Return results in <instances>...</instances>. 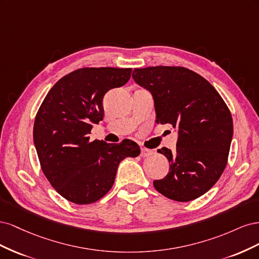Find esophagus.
Masks as SVG:
<instances>
[{
  "label": "esophagus",
  "instance_id": "1",
  "mask_svg": "<svg viewBox=\"0 0 259 259\" xmlns=\"http://www.w3.org/2000/svg\"><path fill=\"white\" fill-rule=\"evenodd\" d=\"M152 153H153V151L150 150V149H147V148H142V150H140V155H142L143 158L151 155Z\"/></svg>",
  "mask_w": 259,
  "mask_h": 259
}]
</instances>
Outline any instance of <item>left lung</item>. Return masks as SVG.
I'll list each match as a JSON object with an SVG mask.
<instances>
[{
    "instance_id": "1",
    "label": "left lung",
    "mask_w": 259,
    "mask_h": 259,
    "mask_svg": "<svg viewBox=\"0 0 259 259\" xmlns=\"http://www.w3.org/2000/svg\"><path fill=\"white\" fill-rule=\"evenodd\" d=\"M133 79L152 94L156 123L178 130L175 151L158 152L169 171L153 186L178 202L197 199L213 187L228 162L233 122L228 106L204 77L184 67L134 69Z\"/></svg>"
}]
</instances>
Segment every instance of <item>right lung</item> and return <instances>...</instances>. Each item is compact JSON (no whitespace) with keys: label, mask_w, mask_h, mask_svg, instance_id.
<instances>
[{"label":"right lung","mask_w":259,"mask_h":259,"mask_svg":"<svg viewBox=\"0 0 259 259\" xmlns=\"http://www.w3.org/2000/svg\"><path fill=\"white\" fill-rule=\"evenodd\" d=\"M131 68H81L55 84L35 115L33 140L45 177L61 197L91 204L113 186L120 162L139 155L130 139L120 144L90 140L104 119V96L130 80Z\"/></svg>","instance_id":"right-lung-1"}]
</instances>
